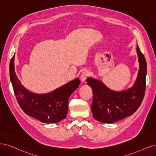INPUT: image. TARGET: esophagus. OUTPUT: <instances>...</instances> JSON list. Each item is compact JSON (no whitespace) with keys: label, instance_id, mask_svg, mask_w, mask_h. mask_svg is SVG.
Wrapping results in <instances>:
<instances>
[{"label":"esophagus","instance_id":"esophagus-1","mask_svg":"<svg viewBox=\"0 0 156 156\" xmlns=\"http://www.w3.org/2000/svg\"><path fill=\"white\" fill-rule=\"evenodd\" d=\"M89 76V71H84L82 74L81 76H80V80H81L82 82H83L85 81V80L87 79V78Z\"/></svg>","mask_w":156,"mask_h":156}]
</instances>
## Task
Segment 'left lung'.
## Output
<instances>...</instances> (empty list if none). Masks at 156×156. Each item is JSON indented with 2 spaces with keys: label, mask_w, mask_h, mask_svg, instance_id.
Here are the masks:
<instances>
[{
  "label": "left lung",
  "mask_w": 156,
  "mask_h": 156,
  "mask_svg": "<svg viewBox=\"0 0 156 156\" xmlns=\"http://www.w3.org/2000/svg\"><path fill=\"white\" fill-rule=\"evenodd\" d=\"M139 71L132 87L122 91L108 88L101 81L89 77L86 82L93 90L91 111L94 118L101 123L116 122L133 114L143 101L147 71L145 58L137 45Z\"/></svg>",
  "instance_id": "left-lung-1"
}]
</instances>
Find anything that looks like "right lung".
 <instances>
[{
    "label": "right lung",
    "instance_id": "right-lung-1",
    "mask_svg": "<svg viewBox=\"0 0 156 156\" xmlns=\"http://www.w3.org/2000/svg\"><path fill=\"white\" fill-rule=\"evenodd\" d=\"M10 80L20 108L28 116L45 123H58L68 112L69 99L80 84L78 78L46 94H37L23 86L15 71V55L10 61Z\"/></svg>",
    "mask_w": 156,
    "mask_h": 156
}]
</instances>
